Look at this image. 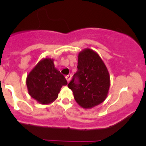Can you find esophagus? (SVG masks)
Instances as JSON below:
<instances>
[{"label":"esophagus","instance_id":"obj_1","mask_svg":"<svg viewBox=\"0 0 146 146\" xmlns=\"http://www.w3.org/2000/svg\"><path fill=\"white\" fill-rule=\"evenodd\" d=\"M71 78H72V75H71V74H69V75H66V80H67L68 82H69L71 81Z\"/></svg>","mask_w":146,"mask_h":146}]
</instances>
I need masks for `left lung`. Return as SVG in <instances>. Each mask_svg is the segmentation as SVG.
I'll return each instance as SVG.
<instances>
[{
	"instance_id": "1",
	"label": "left lung",
	"mask_w": 146,
	"mask_h": 146,
	"mask_svg": "<svg viewBox=\"0 0 146 146\" xmlns=\"http://www.w3.org/2000/svg\"><path fill=\"white\" fill-rule=\"evenodd\" d=\"M78 71L68 87L73 91L75 100L84 109H90L106 99L110 80L108 68L97 52L89 48L78 54ZM78 77V83L74 81Z\"/></svg>"
}]
</instances>
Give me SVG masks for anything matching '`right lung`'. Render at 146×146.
<instances>
[{"label":"right lung","mask_w":146,"mask_h":146,"mask_svg":"<svg viewBox=\"0 0 146 146\" xmlns=\"http://www.w3.org/2000/svg\"><path fill=\"white\" fill-rule=\"evenodd\" d=\"M26 84L31 98L41 104L47 105L58 98L60 89L67 85V81L55 67L54 60L46 57L28 73Z\"/></svg>","instance_id":"1"}]
</instances>
